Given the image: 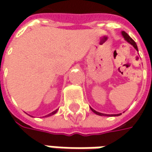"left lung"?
I'll list each match as a JSON object with an SVG mask.
<instances>
[{
    "label": "left lung",
    "mask_w": 152,
    "mask_h": 152,
    "mask_svg": "<svg viewBox=\"0 0 152 152\" xmlns=\"http://www.w3.org/2000/svg\"><path fill=\"white\" fill-rule=\"evenodd\" d=\"M122 35L124 36V38L125 39V40H127V41H128V42H129V44H131L132 45H133V46H134V48H135V49L138 50V47H137V45H136V43H135V42L134 41V39H132L131 37H130V36H129V34H127V33H125L124 31H123V32H122ZM91 109L92 110V112H93V113H95L97 114V115H100V116H107V117H108V116H119V115H121V113L108 115V114H104V113H98V112L95 111L94 109H92L91 107Z\"/></svg>",
    "instance_id": "8db88e82"
}]
</instances>
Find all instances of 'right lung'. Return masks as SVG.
<instances>
[{"label":"right lung","instance_id":"1","mask_svg":"<svg viewBox=\"0 0 152 152\" xmlns=\"http://www.w3.org/2000/svg\"><path fill=\"white\" fill-rule=\"evenodd\" d=\"M56 112H57V110H56V111H54V112H52V113H51L48 114V115H46V116H45V117H49V116H51V115H53V114H55L56 113Z\"/></svg>","mask_w":152,"mask_h":152}]
</instances>
